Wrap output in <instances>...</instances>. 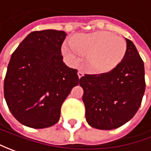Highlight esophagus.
I'll return each instance as SVG.
<instances>
[{
  "label": "esophagus",
  "instance_id": "34e87169",
  "mask_svg": "<svg viewBox=\"0 0 151 151\" xmlns=\"http://www.w3.org/2000/svg\"><path fill=\"white\" fill-rule=\"evenodd\" d=\"M78 78H82V77L83 76V73L82 71H78Z\"/></svg>",
  "mask_w": 151,
  "mask_h": 151
}]
</instances>
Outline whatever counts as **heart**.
<instances>
[{
    "label": "heart",
    "mask_w": 151,
    "mask_h": 151,
    "mask_svg": "<svg viewBox=\"0 0 151 151\" xmlns=\"http://www.w3.org/2000/svg\"><path fill=\"white\" fill-rule=\"evenodd\" d=\"M126 52L124 40L108 32L78 34L72 44L63 46V53L73 63H78L81 54L88 57V68L95 73H107L115 68Z\"/></svg>",
    "instance_id": "1"
}]
</instances>
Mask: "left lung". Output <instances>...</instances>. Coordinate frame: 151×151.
Returning <instances> with one entry per match:
<instances>
[{
  "mask_svg": "<svg viewBox=\"0 0 151 151\" xmlns=\"http://www.w3.org/2000/svg\"><path fill=\"white\" fill-rule=\"evenodd\" d=\"M126 52L113 70L84 74L79 84L83 89L88 124L99 129H114L129 121L141 104L145 90L144 62L135 46L125 38Z\"/></svg>",
  "mask_w": 151,
  "mask_h": 151,
  "instance_id": "left-lung-1",
  "label": "left lung"
}]
</instances>
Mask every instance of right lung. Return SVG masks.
Here are the masks:
<instances>
[{"label": "right lung", "mask_w": 151, "mask_h": 151, "mask_svg": "<svg viewBox=\"0 0 151 151\" xmlns=\"http://www.w3.org/2000/svg\"><path fill=\"white\" fill-rule=\"evenodd\" d=\"M63 31L28 34L14 51L4 80V96L19 122L43 129L58 122L61 107L80 79L63 62Z\"/></svg>", "instance_id": "right-lung-1"}]
</instances>
